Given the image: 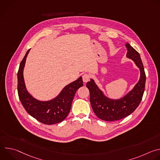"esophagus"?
I'll return each instance as SVG.
<instances>
[{"label":"esophagus","mask_w":160,"mask_h":160,"mask_svg":"<svg viewBox=\"0 0 160 160\" xmlns=\"http://www.w3.org/2000/svg\"><path fill=\"white\" fill-rule=\"evenodd\" d=\"M82 78H83V82L86 83V82H87L88 81H89V80H90V76L88 74H86V73H85V74L83 75Z\"/></svg>","instance_id":"34e87169"}]
</instances>
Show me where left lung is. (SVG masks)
I'll use <instances>...</instances> for the list:
<instances>
[{"mask_svg": "<svg viewBox=\"0 0 160 160\" xmlns=\"http://www.w3.org/2000/svg\"><path fill=\"white\" fill-rule=\"evenodd\" d=\"M127 58L132 59L139 68L140 78L134 87L118 99L109 98L96 84L93 79L87 83L90 92V102L96 116L105 121L121 120L132 113L139 105L145 89L146 74L140 55L128 43H125Z\"/></svg>", "mask_w": 160, "mask_h": 160, "instance_id": "1", "label": "left lung"}]
</instances>
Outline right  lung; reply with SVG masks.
<instances>
[{
  "mask_svg": "<svg viewBox=\"0 0 160 160\" xmlns=\"http://www.w3.org/2000/svg\"><path fill=\"white\" fill-rule=\"evenodd\" d=\"M30 50H28L21 61L18 72L19 100L29 115L38 122L47 125L60 123L70 112L77 90L83 86L82 77H79L77 80L65 86L59 95L51 100L43 101L34 98L27 90L23 77V70Z\"/></svg>",
  "mask_w": 160,
  "mask_h": 160,
  "instance_id": "add662e5",
  "label": "right lung"
}]
</instances>
